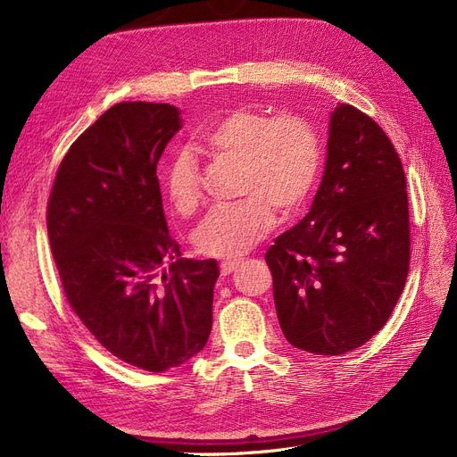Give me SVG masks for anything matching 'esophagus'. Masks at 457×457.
<instances>
[{
	"mask_svg": "<svg viewBox=\"0 0 457 457\" xmlns=\"http://www.w3.org/2000/svg\"><path fill=\"white\" fill-rule=\"evenodd\" d=\"M240 262H242V259H230V261H223V262H220V272H223V274L227 276V274H230V272L237 270V267L240 265Z\"/></svg>",
	"mask_w": 457,
	"mask_h": 457,
	"instance_id": "1",
	"label": "esophagus"
}]
</instances>
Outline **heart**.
Here are the masks:
<instances>
[{
    "label": "heart",
    "mask_w": 457,
    "mask_h": 457,
    "mask_svg": "<svg viewBox=\"0 0 457 457\" xmlns=\"http://www.w3.org/2000/svg\"><path fill=\"white\" fill-rule=\"evenodd\" d=\"M196 146L240 160V195L204 217L192 240L210 257H238L276 223L274 207L284 215L305 204L322 162V145L307 118H272L253 108H237L210 123ZM163 187L175 212L192 213L200 204L196 165L188 152H177L163 173Z\"/></svg>",
    "instance_id": "heart-1"
}]
</instances>
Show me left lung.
<instances>
[{
  "mask_svg": "<svg viewBox=\"0 0 457 457\" xmlns=\"http://www.w3.org/2000/svg\"><path fill=\"white\" fill-rule=\"evenodd\" d=\"M274 305L295 349L337 356L389 320L410 265L403 163L383 129L351 104L329 114L311 212L265 255Z\"/></svg>",
  "mask_w": 457,
  "mask_h": 457,
  "instance_id": "left-lung-1",
  "label": "left lung"
}]
</instances>
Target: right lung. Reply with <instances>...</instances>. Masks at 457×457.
I'll return each mask as SVG.
<instances>
[{"instance_id": "right-lung-1", "label": "right lung", "mask_w": 457, "mask_h": 457, "mask_svg": "<svg viewBox=\"0 0 457 457\" xmlns=\"http://www.w3.org/2000/svg\"><path fill=\"white\" fill-rule=\"evenodd\" d=\"M183 128L173 104L118 103L66 152L47 205L64 294L106 351L146 371L188 362L213 322L215 259H183L156 165Z\"/></svg>"}]
</instances>
